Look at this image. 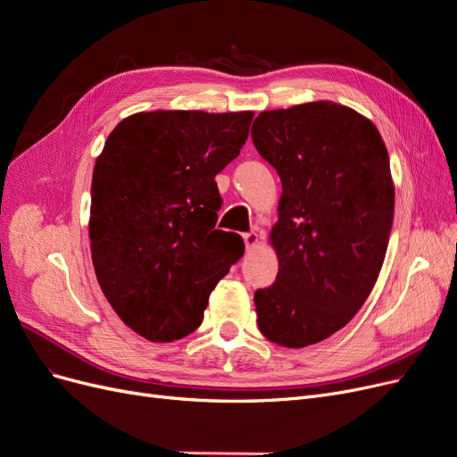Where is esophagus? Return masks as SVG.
Returning a JSON list of instances; mask_svg holds the SVG:
<instances>
[{
  "mask_svg": "<svg viewBox=\"0 0 457 457\" xmlns=\"http://www.w3.org/2000/svg\"><path fill=\"white\" fill-rule=\"evenodd\" d=\"M242 238H244V244H245L247 250H252V247H255L257 242H259L257 232H253V230H252V232H244Z\"/></svg>",
  "mask_w": 457,
  "mask_h": 457,
  "instance_id": "1",
  "label": "esophagus"
}]
</instances>
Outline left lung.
<instances>
[{
  "label": "left lung",
  "mask_w": 457,
  "mask_h": 457,
  "mask_svg": "<svg viewBox=\"0 0 457 457\" xmlns=\"http://www.w3.org/2000/svg\"><path fill=\"white\" fill-rule=\"evenodd\" d=\"M252 139L282 181L278 274L253 295L257 324L303 349L347 326L378 280L395 213L389 154L370 120L328 101L261 112Z\"/></svg>",
  "instance_id": "1"
}]
</instances>
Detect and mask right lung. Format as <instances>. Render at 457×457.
Segmentation results:
<instances>
[{"instance_id":"add662e5","label":"right lung","mask_w":457,"mask_h":457,"mask_svg":"<svg viewBox=\"0 0 457 457\" xmlns=\"http://www.w3.org/2000/svg\"><path fill=\"white\" fill-rule=\"evenodd\" d=\"M253 112L156 110L121 120L96 158L89 238L104 297L135 334H192L217 282L244 255L215 228V175L240 154Z\"/></svg>"}]
</instances>
